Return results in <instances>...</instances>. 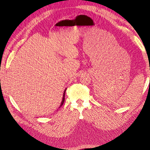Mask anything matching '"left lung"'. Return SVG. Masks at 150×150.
<instances>
[{
  "mask_svg": "<svg viewBox=\"0 0 150 150\" xmlns=\"http://www.w3.org/2000/svg\"><path fill=\"white\" fill-rule=\"evenodd\" d=\"M97 94H98V96H99V97H100V96H101V94L103 95V93H101V91H98Z\"/></svg>",
  "mask_w": 150,
  "mask_h": 150,
  "instance_id": "left-lung-1",
  "label": "left lung"
}]
</instances>
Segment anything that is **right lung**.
<instances>
[{
    "instance_id": "obj_1",
    "label": "right lung",
    "mask_w": 150,
    "mask_h": 150,
    "mask_svg": "<svg viewBox=\"0 0 150 150\" xmlns=\"http://www.w3.org/2000/svg\"><path fill=\"white\" fill-rule=\"evenodd\" d=\"M66 89L64 90V93H63V98H62V102H61V105H60V106H59V108H61V106H62V104H63V103H64V99H65V93H66Z\"/></svg>"
}]
</instances>
